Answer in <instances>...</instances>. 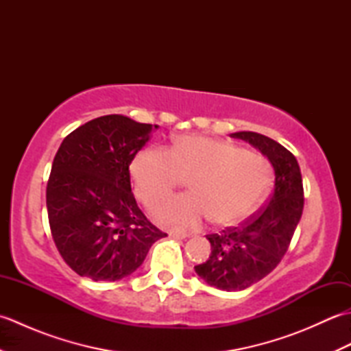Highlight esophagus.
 I'll list each match as a JSON object with an SVG mask.
<instances>
[{
  "label": "esophagus",
  "instance_id": "34e87169",
  "mask_svg": "<svg viewBox=\"0 0 351 351\" xmlns=\"http://www.w3.org/2000/svg\"><path fill=\"white\" fill-rule=\"evenodd\" d=\"M169 235L171 238H180V240H182V238H187V232H184V230H181V229H175V228L169 230Z\"/></svg>",
  "mask_w": 351,
  "mask_h": 351
}]
</instances>
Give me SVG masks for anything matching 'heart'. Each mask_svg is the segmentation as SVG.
Segmentation results:
<instances>
[{
    "label": "heart",
    "mask_w": 351,
    "mask_h": 351,
    "mask_svg": "<svg viewBox=\"0 0 351 351\" xmlns=\"http://www.w3.org/2000/svg\"><path fill=\"white\" fill-rule=\"evenodd\" d=\"M137 197L146 206L189 180L187 195L155 206L156 220L196 228L205 220L220 228L234 226L256 210L271 184V166L263 154L230 141L202 136L178 137L170 151L149 147L131 162Z\"/></svg>",
    "instance_id": "1"
}]
</instances>
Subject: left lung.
<instances>
[{"instance_id": "1", "label": "left lung", "mask_w": 351, "mask_h": 351, "mask_svg": "<svg viewBox=\"0 0 351 351\" xmlns=\"http://www.w3.org/2000/svg\"><path fill=\"white\" fill-rule=\"evenodd\" d=\"M230 137L258 147L274 170L268 202L240 226L206 235L211 255L195 270L208 285L241 291L264 279L285 255L303 213V181L299 162L287 147L263 134L241 131Z\"/></svg>"}]
</instances>
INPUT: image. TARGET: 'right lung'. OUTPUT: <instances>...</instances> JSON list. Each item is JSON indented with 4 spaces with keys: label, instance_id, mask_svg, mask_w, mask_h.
<instances>
[{
    "label": "right lung",
    "instance_id": "1",
    "mask_svg": "<svg viewBox=\"0 0 351 351\" xmlns=\"http://www.w3.org/2000/svg\"><path fill=\"white\" fill-rule=\"evenodd\" d=\"M155 128L121 114L101 116L58 147L47 185L48 219L58 253L77 274L95 282L122 279L167 237L131 191L130 164Z\"/></svg>",
    "mask_w": 351,
    "mask_h": 351
}]
</instances>
